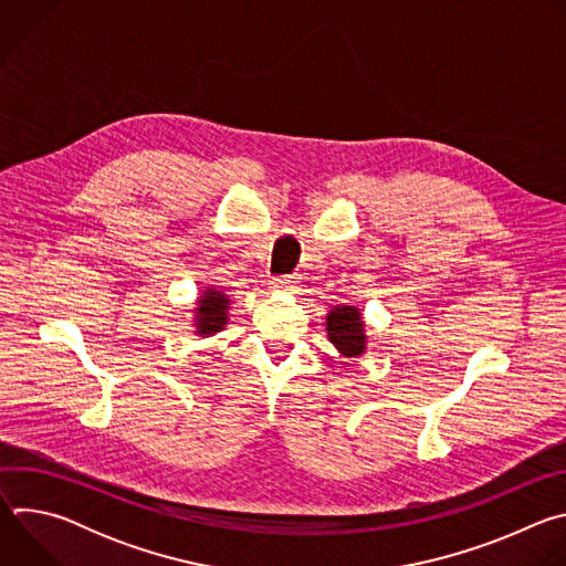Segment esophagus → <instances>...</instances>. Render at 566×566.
Instances as JSON below:
<instances>
[{
    "instance_id": "1",
    "label": "esophagus",
    "mask_w": 566,
    "mask_h": 566,
    "mask_svg": "<svg viewBox=\"0 0 566 566\" xmlns=\"http://www.w3.org/2000/svg\"><path fill=\"white\" fill-rule=\"evenodd\" d=\"M293 284H295V277H291V275H280V277H273V282H271V286L277 291H291Z\"/></svg>"
}]
</instances>
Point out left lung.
Listing matches in <instances>:
<instances>
[{"label": "left lung", "mask_w": 566, "mask_h": 566, "mask_svg": "<svg viewBox=\"0 0 566 566\" xmlns=\"http://www.w3.org/2000/svg\"><path fill=\"white\" fill-rule=\"evenodd\" d=\"M329 340L343 356H360L365 352V325L356 306H336L327 315Z\"/></svg>", "instance_id": "left-lung-1"}]
</instances>
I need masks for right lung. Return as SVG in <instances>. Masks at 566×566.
I'll return each instance as SVG.
<instances>
[{
	"instance_id": "right-lung-1",
	"label": "right lung",
	"mask_w": 566,
	"mask_h": 566,
	"mask_svg": "<svg viewBox=\"0 0 566 566\" xmlns=\"http://www.w3.org/2000/svg\"><path fill=\"white\" fill-rule=\"evenodd\" d=\"M228 319V295L217 289H206L197 304V334L208 338L223 329Z\"/></svg>"
}]
</instances>
